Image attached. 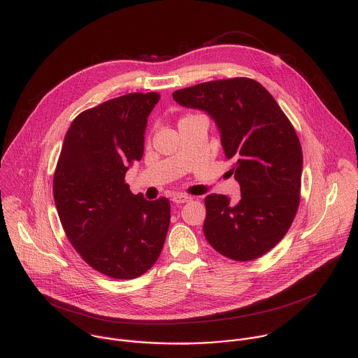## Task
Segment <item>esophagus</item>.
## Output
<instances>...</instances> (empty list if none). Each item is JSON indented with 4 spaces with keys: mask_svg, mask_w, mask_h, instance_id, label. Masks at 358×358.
<instances>
[{
    "mask_svg": "<svg viewBox=\"0 0 358 358\" xmlns=\"http://www.w3.org/2000/svg\"><path fill=\"white\" fill-rule=\"evenodd\" d=\"M193 199L190 197V196H186V194H175L173 197H172V201L175 203V204H185V203H187V201H192Z\"/></svg>",
    "mask_w": 358,
    "mask_h": 358,
    "instance_id": "1",
    "label": "esophagus"
}]
</instances>
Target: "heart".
I'll return each instance as SVG.
<instances>
[{
	"label": "heart",
	"mask_w": 358,
	"mask_h": 358,
	"mask_svg": "<svg viewBox=\"0 0 358 358\" xmlns=\"http://www.w3.org/2000/svg\"><path fill=\"white\" fill-rule=\"evenodd\" d=\"M186 117H190V115H186ZM186 117H183V118H186Z\"/></svg>",
	"instance_id": "b5f03b06"
}]
</instances>
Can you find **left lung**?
I'll return each instance as SVG.
<instances>
[{"label":"left lung","mask_w":358,"mask_h":358,"mask_svg":"<svg viewBox=\"0 0 358 358\" xmlns=\"http://www.w3.org/2000/svg\"><path fill=\"white\" fill-rule=\"evenodd\" d=\"M172 96L215 120L240 183L238 204L223 194L205 197L206 241L237 262L264 255L287 234L299 208L303 155L295 128L267 90L247 77L208 81Z\"/></svg>","instance_id":"obj_1"}]
</instances>
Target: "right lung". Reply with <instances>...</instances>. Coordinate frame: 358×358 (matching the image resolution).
<instances>
[{
	"instance_id": "right-lung-1",
	"label": "right lung",
	"mask_w": 358,
	"mask_h": 358,
	"mask_svg": "<svg viewBox=\"0 0 358 358\" xmlns=\"http://www.w3.org/2000/svg\"><path fill=\"white\" fill-rule=\"evenodd\" d=\"M159 94H128L80 113L71 122L53 175V199L63 230L92 268L132 280L157 262L171 204L148 201L125 183L128 165L145 149L148 117Z\"/></svg>"
}]
</instances>
